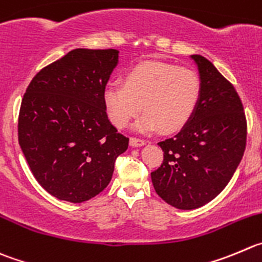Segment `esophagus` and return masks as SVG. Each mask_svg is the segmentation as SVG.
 Masks as SVG:
<instances>
[{"mask_svg":"<svg viewBox=\"0 0 262 262\" xmlns=\"http://www.w3.org/2000/svg\"><path fill=\"white\" fill-rule=\"evenodd\" d=\"M146 141L143 140V139H138V138H131L129 139V145L131 146H143L145 145Z\"/></svg>","mask_w":262,"mask_h":262,"instance_id":"34e87169","label":"esophagus"}]
</instances>
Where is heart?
Masks as SVG:
<instances>
[{"label": "heart", "mask_w": 262, "mask_h": 262, "mask_svg": "<svg viewBox=\"0 0 262 262\" xmlns=\"http://www.w3.org/2000/svg\"><path fill=\"white\" fill-rule=\"evenodd\" d=\"M201 78L193 69L163 61H144L124 73L123 84L109 83L103 92L106 114L114 126L124 128L141 111L140 133L161 127L173 133L193 117L201 99Z\"/></svg>", "instance_id": "heart-1"}]
</instances>
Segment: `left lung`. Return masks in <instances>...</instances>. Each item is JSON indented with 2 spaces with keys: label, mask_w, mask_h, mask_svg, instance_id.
Listing matches in <instances>:
<instances>
[{
  "label": "left lung",
  "mask_w": 262,
  "mask_h": 262,
  "mask_svg": "<svg viewBox=\"0 0 262 262\" xmlns=\"http://www.w3.org/2000/svg\"><path fill=\"white\" fill-rule=\"evenodd\" d=\"M202 83L190 121L158 143L163 162L150 173L157 194L179 210H194L224 190L246 149L247 121L233 84L201 55H191Z\"/></svg>",
  "instance_id": "8db88e82"
}]
</instances>
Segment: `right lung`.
I'll list each match as a JSON object with an SVG mask.
<instances>
[{
  "label": "right lung",
  "mask_w": 262,
  "mask_h": 262,
  "mask_svg": "<svg viewBox=\"0 0 262 262\" xmlns=\"http://www.w3.org/2000/svg\"><path fill=\"white\" fill-rule=\"evenodd\" d=\"M117 64L118 50H72L41 69L24 94L19 145L39 185L61 201L81 203L98 195L128 148L103 101Z\"/></svg>",
  "instance_id": "obj_1"
}]
</instances>
